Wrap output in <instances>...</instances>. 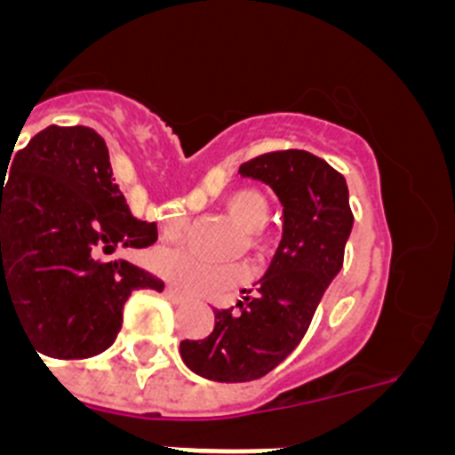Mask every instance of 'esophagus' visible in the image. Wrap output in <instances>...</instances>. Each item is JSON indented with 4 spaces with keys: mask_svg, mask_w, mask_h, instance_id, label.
<instances>
[{
    "mask_svg": "<svg viewBox=\"0 0 455 455\" xmlns=\"http://www.w3.org/2000/svg\"><path fill=\"white\" fill-rule=\"evenodd\" d=\"M164 293H166V299L172 300V303H184V296L175 287H166L164 289Z\"/></svg>",
    "mask_w": 455,
    "mask_h": 455,
    "instance_id": "esophagus-1",
    "label": "esophagus"
}]
</instances>
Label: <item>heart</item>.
<instances>
[{
    "label": "heart",
    "mask_w": 455,
    "mask_h": 455,
    "mask_svg": "<svg viewBox=\"0 0 455 455\" xmlns=\"http://www.w3.org/2000/svg\"><path fill=\"white\" fill-rule=\"evenodd\" d=\"M225 212L235 223L251 235L262 232L268 223V204L257 191L232 193ZM184 219H171L164 223V236L168 241H178L184 235ZM155 268L166 275L180 291L193 299H223L236 284L248 277L246 268H214L200 262L198 257L187 251H162L155 255Z\"/></svg>",
    "instance_id": "1"
}]
</instances>
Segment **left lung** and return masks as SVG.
Returning a JSON list of instances; mask_svg holds the SVG:
<instances>
[{"mask_svg": "<svg viewBox=\"0 0 455 455\" xmlns=\"http://www.w3.org/2000/svg\"><path fill=\"white\" fill-rule=\"evenodd\" d=\"M239 172L273 188L283 204V239L255 289L243 291L236 307L216 309L214 331L180 344L184 364L219 383L267 376L299 347L341 271L353 230L347 180L319 156L268 152Z\"/></svg>", "mask_w": 455, "mask_h": 455, "instance_id": "1", "label": "left lung"}]
</instances>
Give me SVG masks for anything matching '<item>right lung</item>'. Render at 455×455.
<instances>
[{"mask_svg": "<svg viewBox=\"0 0 455 455\" xmlns=\"http://www.w3.org/2000/svg\"><path fill=\"white\" fill-rule=\"evenodd\" d=\"M102 136L47 127L20 150L0 184V307L8 300L36 353L84 360L107 351L136 289L164 283L116 248H148L156 225L132 216Z\"/></svg>", "mask_w": 455, "mask_h": 455, "instance_id": "add662e5", "label": "right lung"}]
</instances>
